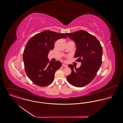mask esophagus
Listing matches in <instances>:
<instances>
[{
  "label": "esophagus",
  "mask_w": 123,
  "mask_h": 123,
  "mask_svg": "<svg viewBox=\"0 0 123 123\" xmlns=\"http://www.w3.org/2000/svg\"><path fill=\"white\" fill-rule=\"evenodd\" d=\"M62 66H63V67H67L68 66H67V65L64 64H62Z\"/></svg>",
  "instance_id": "obj_1"
}]
</instances>
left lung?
<instances>
[{"instance_id": "left-lung-1", "label": "left lung", "mask_w": 123, "mask_h": 123, "mask_svg": "<svg viewBox=\"0 0 123 123\" xmlns=\"http://www.w3.org/2000/svg\"><path fill=\"white\" fill-rule=\"evenodd\" d=\"M76 45L75 58L77 62H81L79 68L72 64L68 66L71 73L67 79L69 83L77 87H84L96 77L102 64V47L97 38L84 30H80L73 33H66Z\"/></svg>"}]
</instances>
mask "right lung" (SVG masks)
<instances>
[{
    "mask_svg": "<svg viewBox=\"0 0 123 123\" xmlns=\"http://www.w3.org/2000/svg\"><path fill=\"white\" fill-rule=\"evenodd\" d=\"M66 37L64 34L45 30L28 41L23 53V61L26 74L35 85L45 87L53 82L55 73L62 63L60 61L49 63L48 54L53 49L57 40Z\"/></svg>",
    "mask_w": 123,
    "mask_h": 123,
    "instance_id": "right-lung-1",
    "label": "right lung"
}]
</instances>
